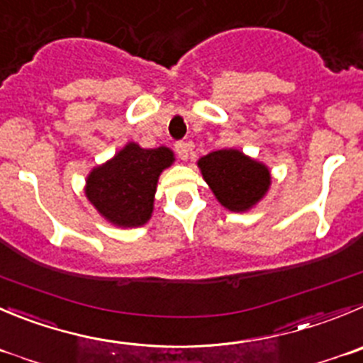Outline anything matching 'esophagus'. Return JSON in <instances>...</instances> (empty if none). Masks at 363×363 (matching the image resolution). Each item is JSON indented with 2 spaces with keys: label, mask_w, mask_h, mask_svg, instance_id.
<instances>
[{
  "label": "esophagus",
  "mask_w": 363,
  "mask_h": 363,
  "mask_svg": "<svg viewBox=\"0 0 363 363\" xmlns=\"http://www.w3.org/2000/svg\"><path fill=\"white\" fill-rule=\"evenodd\" d=\"M192 147H194V144H192V143H176L174 144L176 155H178V157L182 158V160H187V158L191 157Z\"/></svg>",
  "instance_id": "esophagus-1"
}]
</instances>
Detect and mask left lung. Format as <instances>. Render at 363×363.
I'll list each match as a JSON object with an SVG mask.
<instances>
[{"instance_id":"1","label":"left lung","mask_w":363,"mask_h":363,"mask_svg":"<svg viewBox=\"0 0 363 363\" xmlns=\"http://www.w3.org/2000/svg\"><path fill=\"white\" fill-rule=\"evenodd\" d=\"M198 167L217 201L230 212L251 210L271 187L267 165L233 147L205 155Z\"/></svg>"}]
</instances>
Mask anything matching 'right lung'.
I'll return each mask as SVG.
<instances>
[{
    "mask_svg": "<svg viewBox=\"0 0 363 363\" xmlns=\"http://www.w3.org/2000/svg\"><path fill=\"white\" fill-rule=\"evenodd\" d=\"M172 162L174 153L169 147L144 150L128 143L89 172L85 196L106 223L117 228L143 226L153 213L158 178Z\"/></svg>",
    "mask_w": 363,
    "mask_h": 363,
    "instance_id": "obj_1",
    "label": "right lung"
}]
</instances>
